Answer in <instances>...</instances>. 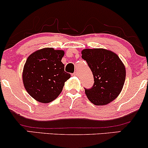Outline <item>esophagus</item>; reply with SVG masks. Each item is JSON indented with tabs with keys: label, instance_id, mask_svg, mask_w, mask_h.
<instances>
[{
	"label": "esophagus",
	"instance_id": "34e87169",
	"mask_svg": "<svg viewBox=\"0 0 148 148\" xmlns=\"http://www.w3.org/2000/svg\"><path fill=\"white\" fill-rule=\"evenodd\" d=\"M73 75L74 76H79V74H78V72H75L74 73V74H73Z\"/></svg>",
	"mask_w": 148,
	"mask_h": 148
}]
</instances>
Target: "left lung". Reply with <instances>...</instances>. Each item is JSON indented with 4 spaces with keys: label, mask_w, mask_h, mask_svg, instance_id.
I'll use <instances>...</instances> for the list:
<instances>
[{
    "label": "left lung",
    "mask_w": 148,
    "mask_h": 148,
    "mask_svg": "<svg viewBox=\"0 0 148 148\" xmlns=\"http://www.w3.org/2000/svg\"><path fill=\"white\" fill-rule=\"evenodd\" d=\"M94 77V84L85 88L88 99L96 106L108 104L116 99L126 77L125 64L116 53L104 49H86L81 51Z\"/></svg>",
    "instance_id": "left-lung-1"
}]
</instances>
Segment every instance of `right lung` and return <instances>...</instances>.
Listing matches in <instances>:
<instances>
[{"instance_id":"right-lung-1","label":"right lung","mask_w":148,"mask_h":148,"mask_svg":"<svg viewBox=\"0 0 148 148\" xmlns=\"http://www.w3.org/2000/svg\"><path fill=\"white\" fill-rule=\"evenodd\" d=\"M64 54V51L44 48L27 58L22 74L23 85L37 101L46 103L56 99L64 82L71 77L64 72V64L61 62Z\"/></svg>"}]
</instances>
